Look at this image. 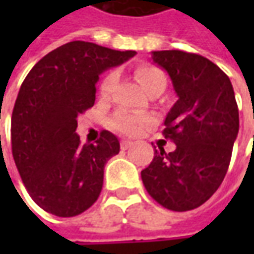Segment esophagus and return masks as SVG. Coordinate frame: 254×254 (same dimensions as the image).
<instances>
[{
    "label": "esophagus",
    "instance_id": "esophagus-1",
    "mask_svg": "<svg viewBox=\"0 0 254 254\" xmlns=\"http://www.w3.org/2000/svg\"><path fill=\"white\" fill-rule=\"evenodd\" d=\"M132 145H134V142L128 141V140H122V141H120L122 150H128V148H131Z\"/></svg>",
    "mask_w": 254,
    "mask_h": 254
}]
</instances>
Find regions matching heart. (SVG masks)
Instances as JSON below:
<instances>
[{
	"label": "heart",
	"instance_id": "heart-1",
	"mask_svg": "<svg viewBox=\"0 0 254 254\" xmlns=\"http://www.w3.org/2000/svg\"><path fill=\"white\" fill-rule=\"evenodd\" d=\"M135 77L147 93L152 90H162L167 86V77L160 67L151 64H141L135 69ZM117 82V73L112 70L103 77L100 83L102 96H109ZM151 122L150 117L140 116L126 110H117L110 119V127L117 131L127 134V135H137L142 131V128Z\"/></svg>",
	"mask_w": 254,
	"mask_h": 254
}]
</instances>
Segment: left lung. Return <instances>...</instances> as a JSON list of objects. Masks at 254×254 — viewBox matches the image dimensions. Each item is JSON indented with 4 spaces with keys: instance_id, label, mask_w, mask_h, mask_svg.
<instances>
[{
    "instance_id": "1",
    "label": "left lung",
    "mask_w": 254,
    "mask_h": 254,
    "mask_svg": "<svg viewBox=\"0 0 254 254\" xmlns=\"http://www.w3.org/2000/svg\"><path fill=\"white\" fill-rule=\"evenodd\" d=\"M151 59L170 74L178 96L162 131L177 148L155 150L142 184L167 209H195L216 192L229 167L239 132L235 92L226 73L200 55L157 51Z\"/></svg>"
}]
</instances>
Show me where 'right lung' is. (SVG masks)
I'll list each match as a JSON object with an SVG mask.
<instances>
[{
    "instance_id": "add662e5",
    "label": "right lung",
    "mask_w": 254,
    "mask_h": 254,
    "mask_svg": "<svg viewBox=\"0 0 254 254\" xmlns=\"http://www.w3.org/2000/svg\"><path fill=\"white\" fill-rule=\"evenodd\" d=\"M135 55L73 41L44 56L25 77L11 117L18 172L36 205L70 218L89 209L103 187L104 165L120 151L110 131L80 145L77 116L96 100L99 74Z\"/></svg>"
}]
</instances>
